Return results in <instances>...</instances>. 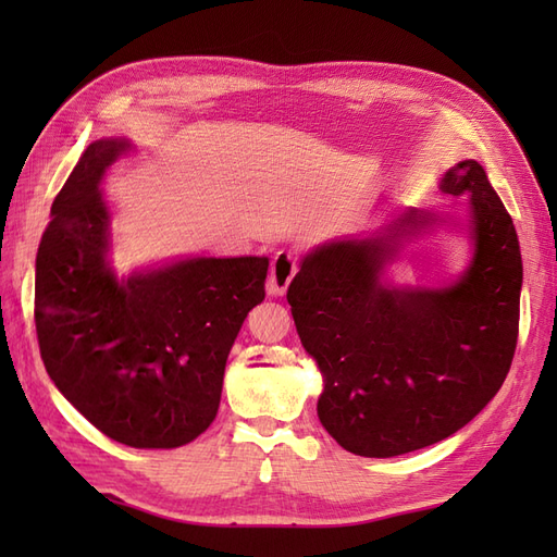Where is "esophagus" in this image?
I'll use <instances>...</instances> for the list:
<instances>
[{
	"label": "esophagus",
	"mask_w": 557,
	"mask_h": 557,
	"mask_svg": "<svg viewBox=\"0 0 557 557\" xmlns=\"http://www.w3.org/2000/svg\"><path fill=\"white\" fill-rule=\"evenodd\" d=\"M295 274H297V262L293 258V252L278 250L272 260V272H269L267 293L269 295H285Z\"/></svg>",
	"instance_id": "34e87169"
}]
</instances>
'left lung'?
Masks as SVG:
<instances>
[{"instance_id": "left-lung-1", "label": "left lung", "mask_w": 557, "mask_h": 557, "mask_svg": "<svg viewBox=\"0 0 557 557\" xmlns=\"http://www.w3.org/2000/svg\"><path fill=\"white\" fill-rule=\"evenodd\" d=\"M469 197L474 260L450 288H393V246L336 242L301 260L288 288L295 327L325 387L318 418L346 450L393 458L446 440L491 401L518 342L522 260L509 211L476 160L444 174ZM436 221L409 211L401 225Z\"/></svg>"}]
</instances>
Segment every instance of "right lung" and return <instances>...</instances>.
<instances>
[{
    "mask_svg": "<svg viewBox=\"0 0 557 557\" xmlns=\"http://www.w3.org/2000/svg\"><path fill=\"white\" fill-rule=\"evenodd\" d=\"M127 148L90 144L50 207L37 339L48 376L99 432L132 448H176L213 423L230 348L264 299L269 260L193 258L117 281L99 183Z\"/></svg>",
    "mask_w": 557,
    "mask_h": 557,
    "instance_id": "add662e5",
    "label": "right lung"
}]
</instances>
